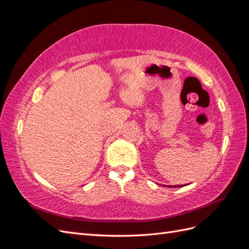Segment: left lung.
<instances>
[{"label": "left lung", "mask_w": 249, "mask_h": 249, "mask_svg": "<svg viewBox=\"0 0 249 249\" xmlns=\"http://www.w3.org/2000/svg\"><path fill=\"white\" fill-rule=\"evenodd\" d=\"M166 187H172V188H175V187H183V185H178V186H166Z\"/></svg>", "instance_id": "8db88e82"}]
</instances>
